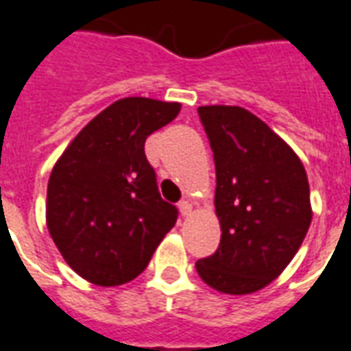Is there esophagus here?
I'll return each mask as SVG.
<instances>
[{
    "mask_svg": "<svg viewBox=\"0 0 351 351\" xmlns=\"http://www.w3.org/2000/svg\"><path fill=\"white\" fill-rule=\"evenodd\" d=\"M180 211H181V215H183V217H189V215H191V211H193V204L189 202V200H181Z\"/></svg>",
    "mask_w": 351,
    "mask_h": 351,
    "instance_id": "obj_1",
    "label": "esophagus"
}]
</instances>
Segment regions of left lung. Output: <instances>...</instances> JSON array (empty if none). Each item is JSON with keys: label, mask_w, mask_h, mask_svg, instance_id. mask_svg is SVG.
Returning <instances> with one entry per match:
<instances>
[{"label": "left lung", "mask_w": 351, "mask_h": 351, "mask_svg": "<svg viewBox=\"0 0 351 351\" xmlns=\"http://www.w3.org/2000/svg\"><path fill=\"white\" fill-rule=\"evenodd\" d=\"M215 160L217 251L196 261L213 289L247 295L282 274L312 221L306 170L285 141L247 109L202 106Z\"/></svg>", "instance_id": "obj_1"}]
</instances>
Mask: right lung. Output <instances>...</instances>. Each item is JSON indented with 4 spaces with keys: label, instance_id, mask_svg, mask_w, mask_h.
I'll return each instance as SVG.
<instances>
[{
    "label": "right lung",
    "instance_id": "obj_1",
    "mask_svg": "<svg viewBox=\"0 0 351 351\" xmlns=\"http://www.w3.org/2000/svg\"><path fill=\"white\" fill-rule=\"evenodd\" d=\"M181 104L123 98L96 115L54 164L47 227L69 267L111 287L145 270L178 208L164 202L145 140L171 123Z\"/></svg>",
    "mask_w": 351,
    "mask_h": 351
}]
</instances>
